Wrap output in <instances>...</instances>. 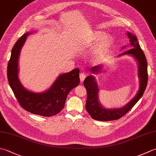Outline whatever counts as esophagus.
Segmentation results:
<instances>
[{"label":"esophagus","instance_id":"1","mask_svg":"<svg viewBox=\"0 0 156 156\" xmlns=\"http://www.w3.org/2000/svg\"><path fill=\"white\" fill-rule=\"evenodd\" d=\"M86 77H87V75L86 74H84V73L82 72L80 74V79L81 82H83L84 80V79L86 78Z\"/></svg>","mask_w":156,"mask_h":156}]
</instances>
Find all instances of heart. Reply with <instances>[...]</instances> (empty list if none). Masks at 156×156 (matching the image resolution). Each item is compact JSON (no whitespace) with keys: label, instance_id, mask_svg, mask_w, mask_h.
Masks as SVG:
<instances>
[{"label":"heart","instance_id":"obj_1","mask_svg":"<svg viewBox=\"0 0 156 156\" xmlns=\"http://www.w3.org/2000/svg\"><path fill=\"white\" fill-rule=\"evenodd\" d=\"M98 43L93 50V56L96 59L105 57L108 54L115 43V38L111 34L107 35V33L102 30H95L90 35L87 44L89 47H93Z\"/></svg>","mask_w":156,"mask_h":156}]
</instances>
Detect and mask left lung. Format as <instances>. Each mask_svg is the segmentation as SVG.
Returning <instances> with one entry per match:
<instances>
[{
    "label": "left lung",
    "mask_w": 156,
    "mask_h": 156,
    "mask_svg": "<svg viewBox=\"0 0 156 156\" xmlns=\"http://www.w3.org/2000/svg\"><path fill=\"white\" fill-rule=\"evenodd\" d=\"M127 36L129 38L130 49L123 52L116 57L124 55L132 56L136 60L138 66V76L139 78V88L136 95L120 108H105L99 102V87L95 77L93 75H89L85 78L84 85L87 90V99L86 103V109L91 118L99 121H112L118 120L122 117L133 108L137 101L141 98L147 84V63L145 54L140 47L136 36L131 32H127ZM124 46L122 50L126 48ZM104 64H99L92 67L89 72L92 74H97L101 72Z\"/></svg>",
    "instance_id": "1"
}]
</instances>
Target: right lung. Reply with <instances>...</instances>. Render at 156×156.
<instances>
[{
    "mask_svg": "<svg viewBox=\"0 0 156 156\" xmlns=\"http://www.w3.org/2000/svg\"><path fill=\"white\" fill-rule=\"evenodd\" d=\"M32 33L24 34L12 48L7 67L8 81L18 102L25 110L34 114L51 117L62 111L69 91L80 84V69L76 68L60 74L49 88L43 92L35 93L26 89L19 78V58L27 36Z\"/></svg>",
    "mask_w": 156,
    "mask_h": 156,
    "instance_id": "add662e5",
    "label": "right lung"
}]
</instances>
